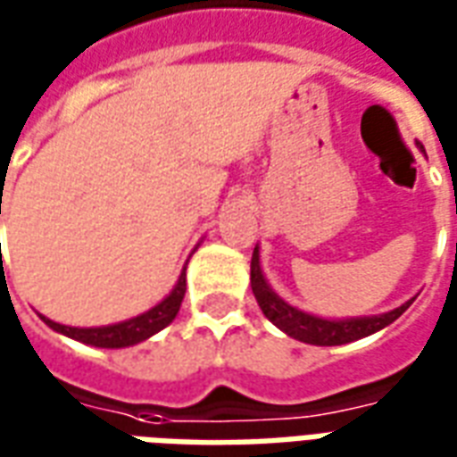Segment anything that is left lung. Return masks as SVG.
Segmentation results:
<instances>
[{
	"label": "left lung",
	"mask_w": 457,
	"mask_h": 457,
	"mask_svg": "<svg viewBox=\"0 0 457 457\" xmlns=\"http://www.w3.org/2000/svg\"><path fill=\"white\" fill-rule=\"evenodd\" d=\"M252 294L257 298L262 313L274 326L281 328L287 336L296 337V340L308 345H345L353 343V340H360V337L372 336L377 330H382L389 323H394L406 308L411 306V301H409V303L394 308L389 313H382V316L350 318V320H326V318L308 316L303 311L288 306L287 301H281L269 288L267 278H264L262 267H259V249H254V254H252Z\"/></svg>",
	"instance_id": "1"
}]
</instances>
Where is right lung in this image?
I'll list each match as a JSON object with an SVG mask.
<instances>
[{
  "label": "right lung",
  "mask_w": 457,
  "mask_h": 457,
  "mask_svg": "<svg viewBox=\"0 0 457 457\" xmlns=\"http://www.w3.org/2000/svg\"><path fill=\"white\" fill-rule=\"evenodd\" d=\"M186 296V269L179 277V284L173 287L169 296L161 301L159 306H154L146 313H141L137 318H129L124 323H114V326H103V328H71L61 326L55 320L44 318L46 326L54 328L55 333H63V336L80 340L85 345H95V347H129L141 340H146L154 333H159L163 328L169 326L170 320L176 318L180 308V301Z\"/></svg>",
  "instance_id": "add662e5"
}]
</instances>
